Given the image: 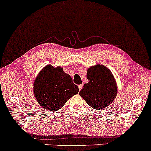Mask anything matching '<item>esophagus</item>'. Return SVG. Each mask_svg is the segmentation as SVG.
Listing matches in <instances>:
<instances>
[{"instance_id": "1", "label": "esophagus", "mask_w": 151, "mask_h": 151, "mask_svg": "<svg viewBox=\"0 0 151 151\" xmlns=\"http://www.w3.org/2000/svg\"><path fill=\"white\" fill-rule=\"evenodd\" d=\"M78 89H79L80 91L83 88V85L81 84V85H78Z\"/></svg>"}]
</instances>
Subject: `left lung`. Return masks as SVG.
I'll use <instances>...</instances> for the list:
<instances>
[{
	"label": "left lung",
	"mask_w": 151,
	"mask_h": 151,
	"mask_svg": "<svg viewBox=\"0 0 151 151\" xmlns=\"http://www.w3.org/2000/svg\"><path fill=\"white\" fill-rule=\"evenodd\" d=\"M88 83L83 86L80 96L95 109L107 107L117 95V86L112 73L104 65L97 64L87 70Z\"/></svg>",
	"instance_id": "1"
}]
</instances>
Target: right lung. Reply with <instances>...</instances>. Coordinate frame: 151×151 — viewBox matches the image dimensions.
<instances>
[{
    "label": "right lung",
    "instance_id": "add662e5",
    "mask_svg": "<svg viewBox=\"0 0 151 151\" xmlns=\"http://www.w3.org/2000/svg\"><path fill=\"white\" fill-rule=\"evenodd\" d=\"M78 91L63 68H54L52 65L42 69L33 85V93L37 102L44 109L51 111H58Z\"/></svg>",
    "mask_w": 151,
    "mask_h": 151
}]
</instances>
